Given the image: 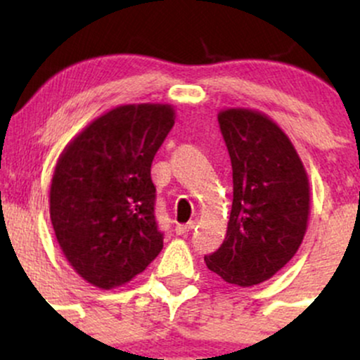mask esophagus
I'll return each mask as SVG.
<instances>
[{
    "label": "esophagus",
    "instance_id": "1",
    "mask_svg": "<svg viewBox=\"0 0 360 360\" xmlns=\"http://www.w3.org/2000/svg\"><path fill=\"white\" fill-rule=\"evenodd\" d=\"M193 229H194V221L183 223V225H177V226H176V233H177V235H184V233L191 232Z\"/></svg>",
    "mask_w": 360,
    "mask_h": 360
}]
</instances>
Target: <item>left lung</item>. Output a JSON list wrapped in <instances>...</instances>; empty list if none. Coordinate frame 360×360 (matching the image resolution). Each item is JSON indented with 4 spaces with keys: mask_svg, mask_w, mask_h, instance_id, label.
<instances>
[{
    "mask_svg": "<svg viewBox=\"0 0 360 360\" xmlns=\"http://www.w3.org/2000/svg\"><path fill=\"white\" fill-rule=\"evenodd\" d=\"M233 171V203L221 247L208 269L249 288L295 257L309 218V181L298 152L274 120L257 110L218 113Z\"/></svg>",
    "mask_w": 360,
    "mask_h": 360,
    "instance_id": "obj_1",
    "label": "left lung"
}]
</instances>
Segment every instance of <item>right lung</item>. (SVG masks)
I'll list each match as a JSON object with an SVG mask.
<instances>
[{
	"label": "right lung",
	"mask_w": 360,
	"mask_h": 360,
	"mask_svg": "<svg viewBox=\"0 0 360 360\" xmlns=\"http://www.w3.org/2000/svg\"><path fill=\"white\" fill-rule=\"evenodd\" d=\"M174 106L122 105L84 127L53 169L51 220L74 271L100 289L123 286L162 250L150 166Z\"/></svg>",
	"instance_id": "obj_1"
}]
</instances>
